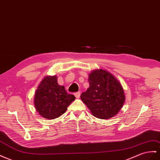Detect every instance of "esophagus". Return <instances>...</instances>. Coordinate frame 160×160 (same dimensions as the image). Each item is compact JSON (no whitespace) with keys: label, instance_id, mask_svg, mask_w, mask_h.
Here are the masks:
<instances>
[{"label":"esophagus","instance_id":"obj_1","mask_svg":"<svg viewBox=\"0 0 160 160\" xmlns=\"http://www.w3.org/2000/svg\"><path fill=\"white\" fill-rule=\"evenodd\" d=\"M75 98H79V97H80V95H81V93H80V92H76V93H75Z\"/></svg>","mask_w":160,"mask_h":160}]
</instances>
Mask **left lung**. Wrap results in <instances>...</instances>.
I'll list each match as a JSON object with an SVG mask.
<instances>
[{"label":"left lung","instance_id":"obj_1","mask_svg":"<svg viewBox=\"0 0 160 160\" xmlns=\"http://www.w3.org/2000/svg\"><path fill=\"white\" fill-rule=\"evenodd\" d=\"M89 87L81 99L97 118L108 119L118 114L125 100L122 85L109 72L102 69L89 75Z\"/></svg>","mask_w":160,"mask_h":160}]
</instances>
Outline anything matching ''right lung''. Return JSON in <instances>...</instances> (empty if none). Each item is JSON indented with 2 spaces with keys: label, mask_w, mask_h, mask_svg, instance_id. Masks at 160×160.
Listing matches in <instances>:
<instances>
[{
  "label": "right lung",
  "mask_w": 160,
  "mask_h": 160,
  "mask_svg": "<svg viewBox=\"0 0 160 160\" xmlns=\"http://www.w3.org/2000/svg\"><path fill=\"white\" fill-rule=\"evenodd\" d=\"M75 97L68 94L64 86L58 84L56 76L44 77L36 91L34 105L42 117L57 118L66 112Z\"/></svg>",
  "instance_id": "obj_1"
}]
</instances>
